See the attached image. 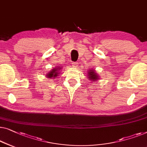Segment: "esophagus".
I'll return each instance as SVG.
<instances>
[{
	"label": "esophagus",
	"mask_w": 147,
	"mask_h": 147,
	"mask_svg": "<svg viewBox=\"0 0 147 147\" xmlns=\"http://www.w3.org/2000/svg\"><path fill=\"white\" fill-rule=\"evenodd\" d=\"M73 67H78V63H73Z\"/></svg>",
	"instance_id": "obj_1"
}]
</instances>
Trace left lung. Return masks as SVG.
Listing matches in <instances>:
<instances>
[{
  "mask_svg": "<svg viewBox=\"0 0 147 147\" xmlns=\"http://www.w3.org/2000/svg\"><path fill=\"white\" fill-rule=\"evenodd\" d=\"M86 73H87L86 74L88 76V80H90L92 82H96L98 79H100V76H99L98 73H96V71H95L94 69H90L88 70Z\"/></svg>",
  "mask_w": 147,
  "mask_h": 147,
  "instance_id": "8db88e82",
  "label": "left lung"
}]
</instances>
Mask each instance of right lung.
<instances>
[{"label":"right lung","mask_w":147,"mask_h":147,"mask_svg":"<svg viewBox=\"0 0 147 147\" xmlns=\"http://www.w3.org/2000/svg\"><path fill=\"white\" fill-rule=\"evenodd\" d=\"M62 68H63L62 67H56L55 68H53L46 74L47 78H49L50 79H53V78H56L59 75L60 71H61Z\"/></svg>","instance_id":"1"}]
</instances>
